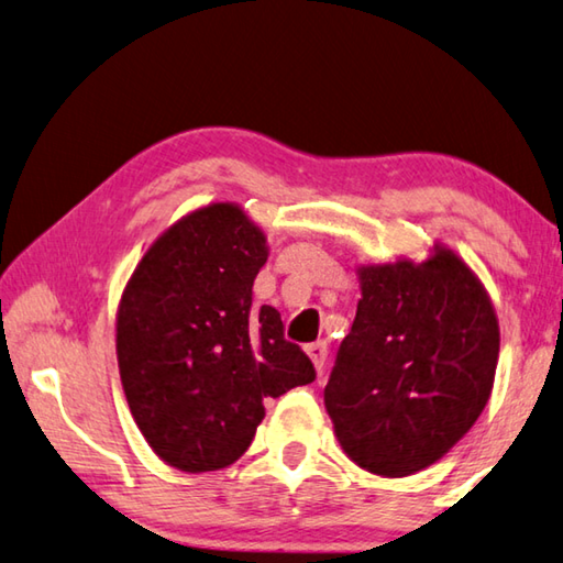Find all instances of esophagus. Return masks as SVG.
<instances>
[{
    "label": "esophagus",
    "mask_w": 563,
    "mask_h": 563,
    "mask_svg": "<svg viewBox=\"0 0 563 563\" xmlns=\"http://www.w3.org/2000/svg\"><path fill=\"white\" fill-rule=\"evenodd\" d=\"M305 350H308L310 360H312V364H314V369L322 374V369H324V362H327V342H314V344H308V346H305Z\"/></svg>",
    "instance_id": "obj_1"
}]
</instances>
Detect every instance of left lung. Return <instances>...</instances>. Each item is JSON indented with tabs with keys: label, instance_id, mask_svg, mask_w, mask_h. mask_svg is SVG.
I'll list each match as a JSON object with an SVG mask.
<instances>
[{
	"label": "left lung",
	"instance_id": "8db88e82",
	"mask_svg": "<svg viewBox=\"0 0 563 563\" xmlns=\"http://www.w3.org/2000/svg\"><path fill=\"white\" fill-rule=\"evenodd\" d=\"M360 280L324 406L356 465L406 477L441 460L483 413L497 369V317L448 249L421 265H364Z\"/></svg>",
	"mask_w": 563,
	"mask_h": 563
}]
</instances>
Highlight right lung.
<instances>
[{
    "label": "right lung",
    "mask_w": 563,
    "mask_h": 563,
    "mask_svg": "<svg viewBox=\"0 0 563 563\" xmlns=\"http://www.w3.org/2000/svg\"><path fill=\"white\" fill-rule=\"evenodd\" d=\"M265 261V236L246 213L211 203L162 233L122 292L128 406L152 451L184 473L236 463L263 421V398L317 376L285 340L280 312L253 308Z\"/></svg>",
    "instance_id": "add662e5"
}]
</instances>
